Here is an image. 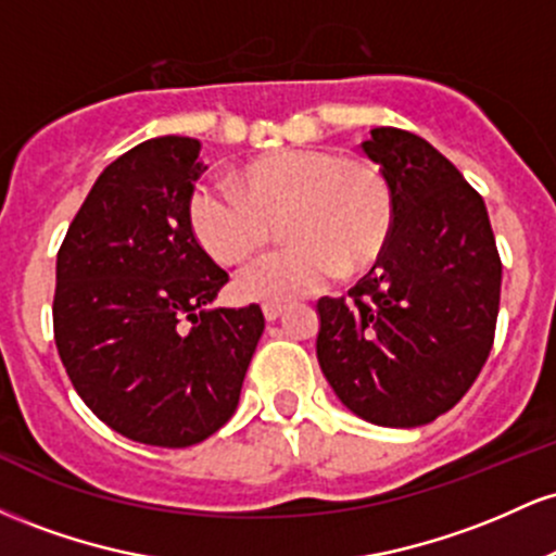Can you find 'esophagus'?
<instances>
[{
    "label": "esophagus",
    "instance_id": "1",
    "mask_svg": "<svg viewBox=\"0 0 556 556\" xmlns=\"http://www.w3.org/2000/svg\"><path fill=\"white\" fill-rule=\"evenodd\" d=\"M285 314V305H279V303H266L264 305V318L266 321H277L279 316Z\"/></svg>",
    "mask_w": 556,
    "mask_h": 556
}]
</instances>
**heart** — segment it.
<instances>
[{
    "mask_svg": "<svg viewBox=\"0 0 556 556\" xmlns=\"http://www.w3.org/2000/svg\"><path fill=\"white\" fill-rule=\"evenodd\" d=\"M188 225L214 261L242 266L282 225L285 248L238 279L248 300L287 303L308 295L334 271L371 269L394 227V193L374 162L334 149H279L235 177V188L198 185Z\"/></svg>",
    "mask_w": 556,
    "mask_h": 556,
    "instance_id": "1",
    "label": "heart"
}]
</instances>
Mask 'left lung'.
<instances>
[{
	"label": "left lung",
	"instance_id": "left-lung-1",
	"mask_svg": "<svg viewBox=\"0 0 556 556\" xmlns=\"http://www.w3.org/2000/svg\"><path fill=\"white\" fill-rule=\"evenodd\" d=\"M363 151L392 185V238L348 298L318 300L316 355L348 410L416 429L455 407L481 374L502 261L483 198L429 140L374 127Z\"/></svg>",
	"mask_w": 556,
	"mask_h": 556
}]
</instances>
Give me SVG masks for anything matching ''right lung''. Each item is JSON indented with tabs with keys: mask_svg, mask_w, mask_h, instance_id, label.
I'll use <instances>...</instances> for the list:
<instances>
[{
	"mask_svg": "<svg viewBox=\"0 0 556 556\" xmlns=\"http://www.w3.org/2000/svg\"><path fill=\"white\" fill-rule=\"evenodd\" d=\"M195 138L138 143L99 175L56 253L54 342L75 392L132 442L219 431L264 334L258 305L208 308L227 271L195 240Z\"/></svg>",
	"mask_w": 556,
	"mask_h": 556,
	"instance_id": "1",
	"label": "right lung"
}]
</instances>
